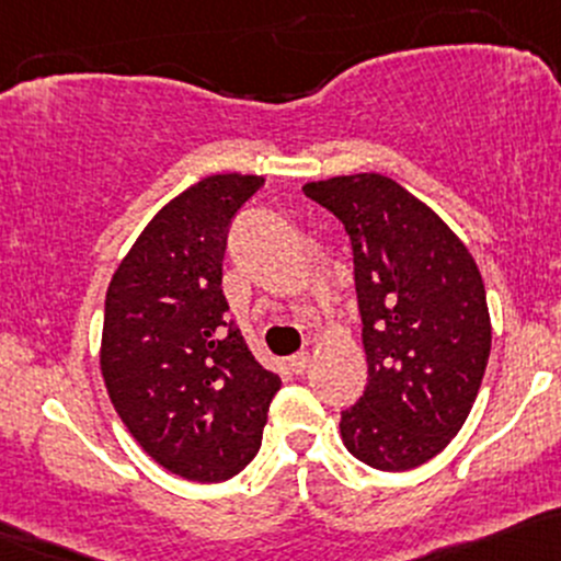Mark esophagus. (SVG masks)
<instances>
[{"instance_id": "34e87169", "label": "esophagus", "mask_w": 561, "mask_h": 561, "mask_svg": "<svg viewBox=\"0 0 561 561\" xmlns=\"http://www.w3.org/2000/svg\"><path fill=\"white\" fill-rule=\"evenodd\" d=\"M287 367H290L295 375H304L306 367H309V351H300V354L290 356V359H287Z\"/></svg>"}]
</instances>
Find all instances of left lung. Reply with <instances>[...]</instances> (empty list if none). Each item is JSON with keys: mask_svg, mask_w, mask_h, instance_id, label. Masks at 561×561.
Masks as SVG:
<instances>
[{"mask_svg": "<svg viewBox=\"0 0 561 561\" xmlns=\"http://www.w3.org/2000/svg\"><path fill=\"white\" fill-rule=\"evenodd\" d=\"M346 229L367 386L341 412L346 450L408 471L450 445L490 356V311L471 252L428 205L378 172L306 183Z\"/></svg>", "mask_w": 561, "mask_h": 561, "instance_id": "1", "label": "left lung"}]
</instances>
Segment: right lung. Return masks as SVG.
<instances>
[{"mask_svg":"<svg viewBox=\"0 0 561 561\" xmlns=\"http://www.w3.org/2000/svg\"><path fill=\"white\" fill-rule=\"evenodd\" d=\"M261 175L202 178L140 231L111 276L101 373L140 447L188 482H226L255 458L279 375L226 317V233Z\"/></svg>","mask_w":561,"mask_h":561,"instance_id":"obj_1","label":"right lung"}]
</instances>
